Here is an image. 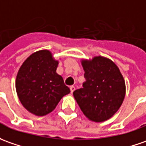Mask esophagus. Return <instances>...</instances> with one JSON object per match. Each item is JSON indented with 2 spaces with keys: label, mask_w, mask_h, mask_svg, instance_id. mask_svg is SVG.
I'll return each mask as SVG.
<instances>
[{
  "label": "esophagus",
  "mask_w": 146,
  "mask_h": 146,
  "mask_svg": "<svg viewBox=\"0 0 146 146\" xmlns=\"http://www.w3.org/2000/svg\"><path fill=\"white\" fill-rule=\"evenodd\" d=\"M76 90L75 86H70V91H71V93H72V94H73V92H74V90Z\"/></svg>",
  "instance_id": "esophagus-1"
}]
</instances>
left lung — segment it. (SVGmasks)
<instances>
[{
	"instance_id": "obj_1",
	"label": "left lung",
	"mask_w": 146,
	"mask_h": 146,
	"mask_svg": "<svg viewBox=\"0 0 146 146\" xmlns=\"http://www.w3.org/2000/svg\"><path fill=\"white\" fill-rule=\"evenodd\" d=\"M86 81L73 97L87 118L102 122L112 117L122 104L125 83L113 60L102 56L82 60Z\"/></svg>"
}]
</instances>
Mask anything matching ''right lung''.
Wrapping results in <instances>:
<instances>
[{
    "label": "right lung",
    "mask_w": 146,
    "mask_h": 146,
    "mask_svg": "<svg viewBox=\"0 0 146 146\" xmlns=\"http://www.w3.org/2000/svg\"><path fill=\"white\" fill-rule=\"evenodd\" d=\"M58 63L50 51L44 49L33 52L20 67L17 94L22 106L33 114L51 113L60 99L70 93L62 77L56 73Z\"/></svg>",
    "instance_id": "1"
}]
</instances>
